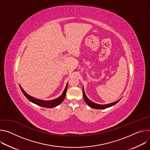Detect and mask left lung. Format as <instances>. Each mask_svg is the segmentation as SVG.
Returning a JSON list of instances; mask_svg holds the SVG:
<instances>
[{
	"label": "left lung",
	"instance_id": "1",
	"mask_svg": "<svg viewBox=\"0 0 150 150\" xmlns=\"http://www.w3.org/2000/svg\"><path fill=\"white\" fill-rule=\"evenodd\" d=\"M83 98H84V100L86 102V103L91 108H95V109H105V108H108V107H112L113 105H114L115 104H117L120 99H119V100L116 101L114 103H110V104H104V105H102V104H96V103H95L93 102H92V101H91L90 99L86 96L85 93V91H84V89H83Z\"/></svg>",
	"mask_w": 150,
	"mask_h": 150
}]
</instances>
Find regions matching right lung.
Returning <instances> with one entry per match:
<instances>
[{
    "mask_svg": "<svg viewBox=\"0 0 150 150\" xmlns=\"http://www.w3.org/2000/svg\"><path fill=\"white\" fill-rule=\"evenodd\" d=\"M21 90L22 91V92L23 93V94L25 95V96L30 101H31V103H34L39 106L40 107H45V108H54L58 105H59L60 104H61V103L64 101V99L65 97V94L67 92V87H68V83L66 85V86L62 93V95L59 96L58 98L52 99V100H49V101H45V100H42V99H37L36 98L33 97L30 95H29L28 93H27L24 89L22 88V87L20 85Z\"/></svg>",
    "mask_w": 150,
    "mask_h": 150,
    "instance_id": "obj_1",
    "label": "right lung"
}]
</instances>
